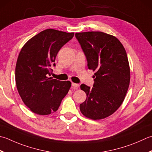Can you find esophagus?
<instances>
[{"label":"esophagus","instance_id":"1","mask_svg":"<svg viewBox=\"0 0 152 152\" xmlns=\"http://www.w3.org/2000/svg\"><path fill=\"white\" fill-rule=\"evenodd\" d=\"M79 84H75V83H72V88L73 90H77L79 88Z\"/></svg>","mask_w":152,"mask_h":152}]
</instances>
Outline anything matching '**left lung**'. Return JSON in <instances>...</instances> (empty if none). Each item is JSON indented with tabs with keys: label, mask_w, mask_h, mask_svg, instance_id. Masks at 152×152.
I'll return each instance as SVG.
<instances>
[{
	"label": "left lung",
	"mask_w": 152,
	"mask_h": 152,
	"mask_svg": "<svg viewBox=\"0 0 152 152\" xmlns=\"http://www.w3.org/2000/svg\"><path fill=\"white\" fill-rule=\"evenodd\" d=\"M77 40L88 61L96 71L93 88L82 84L86 99L80 105L85 117L105 118L119 108L129 89L130 72L125 49L113 35L101 31L76 33Z\"/></svg>",
	"instance_id": "obj_1"
}]
</instances>
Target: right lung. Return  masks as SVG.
<instances>
[{
    "label": "right lung",
    "mask_w": 152,
    "mask_h": 152,
    "mask_svg": "<svg viewBox=\"0 0 152 152\" xmlns=\"http://www.w3.org/2000/svg\"><path fill=\"white\" fill-rule=\"evenodd\" d=\"M74 34L47 29L31 38L20 50L15 74L17 90L23 102L35 113L47 115L57 111L70 90V81L49 76L59 50Z\"/></svg>",
    "instance_id": "add662e5"
}]
</instances>
